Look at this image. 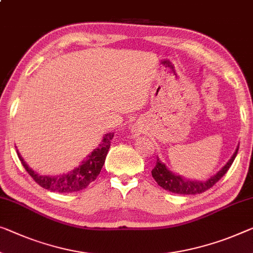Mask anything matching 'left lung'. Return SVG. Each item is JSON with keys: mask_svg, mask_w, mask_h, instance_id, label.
<instances>
[{"mask_svg": "<svg viewBox=\"0 0 253 253\" xmlns=\"http://www.w3.org/2000/svg\"><path fill=\"white\" fill-rule=\"evenodd\" d=\"M237 151H239V146H237L236 151L234 154H233L231 159H229L228 163L226 164L216 175L210 177V178L208 180H206V182H200V180H187L184 179L182 176H177L175 174H172V172L166 167V165L164 163H161L158 157L156 166H154V168L151 172H152V177L156 179L158 185L165 188V190L172 192V193L184 195L200 194L212 187L214 184L228 171L229 167H231L233 161L235 159Z\"/></svg>", "mask_w": 253, "mask_h": 253, "instance_id": "8db88e82", "label": "left lung"}]
</instances>
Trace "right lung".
<instances>
[{
  "instance_id": "add662e5",
  "label": "right lung",
  "mask_w": 253,
  "mask_h": 253,
  "mask_svg": "<svg viewBox=\"0 0 253 253\" xmlns=\"http://www.w3.org/2000/svg\"><path fill=\"white\" fill-rule=\"evenodd\" d=\"M114 134L109 133L103 136L102 142L99 148H96L89 154L87 160L83 161L82 165L74 169L73 171L68 174L59 175V176H41L36 174L29 166L25 163L20 153L17 152L19 159H20L22 166H24L28 174L32 178L39 184L40 186L44 187L45 190L51 192H59V193H73L78 192L87 187L93 180L96 179L102 169L105 157H107L108 151L110 149L111 139Z\"/></svg>"
}]
</instances>
